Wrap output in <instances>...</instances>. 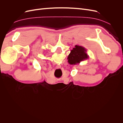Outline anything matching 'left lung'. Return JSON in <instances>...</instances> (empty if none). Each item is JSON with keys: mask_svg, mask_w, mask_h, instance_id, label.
<instances>
[{"mask_svg": "<svg viewBox=\"0 0 123 123\" xmlns=\"http://www.w3.org/2000/svg\"><path fill=\"white\" fill-rule=\"evenodd\" d=\"M87 49L83 46L75 45L68 55V62L70 65H77L89 58Z\"/></svg>", "mask_w": 123, "mask_h": 123, "instance_id": "8db88e82", "label": "left lung"}]
</instances>
